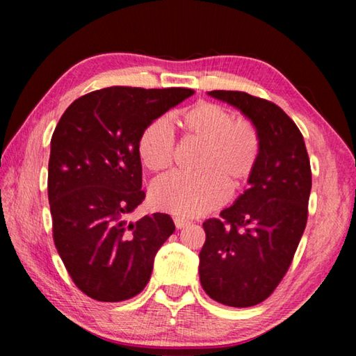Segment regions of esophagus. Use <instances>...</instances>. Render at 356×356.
Here are the masks:
<instances>
[{
    "mask_svg": "<svg viewBox=\"0 0 356 356\" xmlns=\"http://www.w3.org/2000/svg\"><path fill=\"white\" fill-rule=\"evenodd\" d=\"M174 225H176V229H184L185 226L190 225V221L185 218H180V216H176V218H174Z\"/></svg>",
    "mask_w": 356,
    "mask_h": 356,
    "instance_id": "34e87169",
    "label": "esophagus"
}]
</instances>
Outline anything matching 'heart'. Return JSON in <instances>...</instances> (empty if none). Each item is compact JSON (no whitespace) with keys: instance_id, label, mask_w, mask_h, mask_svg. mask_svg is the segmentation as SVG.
Instances as JSON below:
<instances>
[{"instance_id":"1","label":"heart","mask_w":356,"mask_h":356,"mask_svg":"<svg viewBox=\"0 0 356 356\" xmlns=\"http://www.w3.org/2000/svg\"><path fill=\"white\" fill-rule=\"evenodd\" d=\"M180 125L204 143L201 172H171L150 188V201L160 210L180 216H200L221 206L231 188H238L257 165L261 136L250 120L236 119L216 104L201 102L182 113ZM143 165L152 172L168 170L174 160V135L166 119L159 118L143 130L138 141Z\"/></svg>"}]
</instances>
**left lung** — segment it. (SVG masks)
I'll return each mask as SVG.
<instances>
[{
	"instance_id": "1",
	"label": "left lung",
	"mask_w": 356,
	"mask_h": 356,
	"mask_svg": "<svg viewBox=\"0 0 356 356\" xmlns=\"http://www.w3.org/2000/svg\"><path fill=\"white\" fill-rule=\"evenodd\" d=\"M251 120L261 154L248 190L220 218L204 221L200 280L210 298L234 308L262 303L291 267L308 220L311 165L303 135L278 105L240 91H210Z\"/></svg>"
}]
</instances>
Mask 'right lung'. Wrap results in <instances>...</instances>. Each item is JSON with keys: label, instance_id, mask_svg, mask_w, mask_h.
Returning <instances> with one entry per match:
<instances>
[{"label": "right lung", "instance_id": "1", "mask_svg": "<svg viewBox=\"0 0 356 356\" xmlns=\"http://www.w3.org/2000/svg\"><path fill=\"white\" fill-rule=\"evenodd\" d=\"M193 89L114 86L76 99L59 119L48 161L53 240L88 297L124 301L150 280L154 257L176 231L166 213L129 221L140 206L138 141L147 125Z\"/></svg>", "mask_w": 356, "mask_h": 356}]
</instances>
